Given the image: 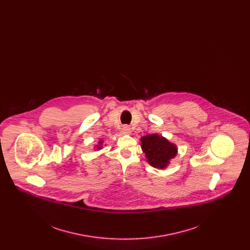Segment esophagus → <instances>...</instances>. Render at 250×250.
<instances>
[{"mask_svg":"<svg viewBox=\"0 0 250 250\" xmlns=\"http://www.w3.org/2000/svg\"><path fill=\"white\" fill-rule=\"evenodd\" d=\"M122 131H123L124 134H130L131 133L130 127L127 126V125H124L123 128H122Z\"/></svg>","mask_w":250,"mask_h":250,"instance_id":"1","label":"esophagus"}]
</instances>
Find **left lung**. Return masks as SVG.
<instances>
[{
    "mask_svg": "<svg viewBox=\"0 0 250 250\" xmlns=\"http://www.w3.org/2000/svg\"><path fill=\"white\" fill-rule=\"evenodd\" d=\"M141 147L147 158V162L158 169H164L170 160L174 158L178 148L174 143H170L166 138L158 134L146 135L141 138Z\"/></svg>",
    "mask_w": 250,
    "mask_h": 250,
    "instance_id": "left-lung-1",
    "label": "left lung"
}]
</instances>
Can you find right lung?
<instances>
[{"mask_svg": "<svg viewBox=\"0 0 250 250\" xmlns=\"http://www.w3.org/2000/svg\"><path fill=\"white\" fill-rule=\"evenodd\" d=\"M103 143H104V142H103L102 140H100V141L98 142V144L95 145V149H97V151H98V150H101V149L103 148Z\"/></svg>", "mask_w": 250, "mask_h": 250, "instance_id": "1", "label": "right lung"}]
</instances>
